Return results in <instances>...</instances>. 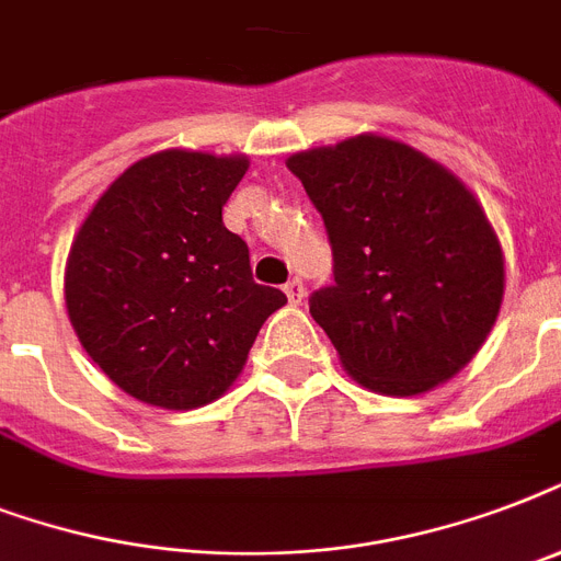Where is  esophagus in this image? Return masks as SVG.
Here are the masks:
<instances>
[{"label": "esophagus", "instance_id": "obj_1", "mask_svg": "<svg viewBox=\"0 0 561 561\" xmlns=\"http://www.w3.org/2000/svg\"><path fill=\"white\" fill-rule=\"evenodd\" d=\"M285 294H288V299L294 306H299V302L306 299V285H302V279H290L288 285H285Z\"/></svg>", "mask_w": 561, "mask_h": 561}]
</instances>
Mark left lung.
Wrapping results in <instances>:
<instances>
[{
	"instance_id": "obj_1",
	"label": "left lung",
	"mask_w": 561,
	"mask_h": 561,
	"mask_svg": "<svg viewBox=\"0 0 561 561\" xmlns=\"http://www.w3.org/2000/svg\"><path fill=\"white\" fill-rule=\"evenodd\" d=\"M332 244L308 297L364 387L416 396L460 373L504 297V255L474 194L408 145L358 136L288 160Z\"/></svg>"
}]
</instances>
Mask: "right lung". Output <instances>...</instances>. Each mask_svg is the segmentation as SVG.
<instances>
[{
    "mask_svg": "<svg viewBox=\"0 0 561 561\" xmlns=\"http://www.w3.org/2000/svg\"><path fill=\"white\" fill-rule=\"evenodd\" d=\"M244 157L162 151L101 194L66 264L78 341L134 399L192 410L227 392L267 317L288 302L253 282L224 227Z\"/></svg>",
    "mask_w": 561,
    "mask_h": 561,
    "instance_id": "add662e5",
    "label": "right lung"
}]
</instances>
